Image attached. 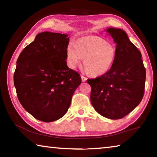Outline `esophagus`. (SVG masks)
Wrapping results in <instances>:
<instances>
[{
	"mask_svg": "<svg viewBox=\"0 0 157 157\" xmlns=\"http://www.w3.org/2000/svg\"><path fill=\"white\" fill-rule=\"evenodd\" d=\"M81 79H82V82H86V79H87V78H85L84 76H81Z\"/></svg>",
	"mask_w": 157,
	"mask_h": 157,
	"instance_id": "esophagus-1",
	"label": "esophagus"
}]
</instances>
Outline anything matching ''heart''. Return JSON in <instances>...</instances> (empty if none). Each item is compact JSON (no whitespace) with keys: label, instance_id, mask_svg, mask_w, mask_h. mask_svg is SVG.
Listing matches in <instances>:
<instances>
[{"label":"heart","instance_id":"obj_1","mask_svg":"<svg viewBox=\"0 0 157 157\" xmlns=\"http://www.w3.org/2000/svg\"><path fill=\"white\" fill-rule=\"evenodd\" d=\"M116 57L113 44L100 36H84L70 43L66 48V61L69 67L76 68L84 59L85 70L89 75L99 77L112 68Z\"/></svg>","mask_w":157,"mask_h":157}]
</instances>
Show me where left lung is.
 Listing matches in <instances>:
<instances>
[{
  "label": "left lung",
  "mask_w": 157,
  "mask_h": 157,
  "mask_svg": "<svg viewBox=\"0 0 157 157\" xmlns=\"http://www.w3.org/2000/svg\"><path fill=\"white\" fill-rule=\"evenodd\" d=\"M116 44V57L105 75L87 79L91 86V102L95 111L105 118L116 120L139 105L144 94L146 71L141 53L124 30L107 28Z\"/></svg>",
  "instance_id": "left-lung-1"
}]
</instances>
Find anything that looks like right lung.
Instances as JSON below:
<instances>
[{
    "instance_id": "obj_1",
    "label": "right lung",
    "mask_w": 157,
    "mask_h": 157,
    "mask_svg": "<svg viewBox=\"0 0 157 157\" xmlns=\"http://www.w3.org/2000/svg\"><path fill=\"white\" fill-rule=\"evenodd\" d=\"M68 36L39 33L17 61L14 83L18 100L39 121L50 123L64 116L82 82L66 61Z\"/></svg>"
}]
</instances>
